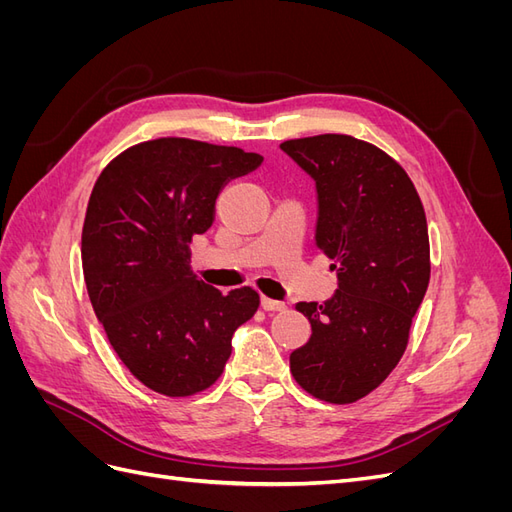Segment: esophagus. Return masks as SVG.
Here are the masks:
<instances>
[{
    "mask_svg": "<svg viewBox=\"0 0 512 512\" xmlns=\"http://www.w3.org/2000/svg\"><path fill=\"white\" fill-rule=\"evenodd\" d=\"M260 307L265 309V312H284V309H286V305L282 301H273L269 297L260 299Z\"/></svg>",
    "mask_w": 512,
    "mask_h": 512,
    "instance_id": "1",
    "label": "esophagus"
}]
</instances>
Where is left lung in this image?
I'll use <instances>...</instances> for the list:
<instances>
[{
    "mask_svg": "<svg viewBox=\"0 0 512 512\" xmlns=\"http://www.w3.org/2000/svg\"><path fill=\"white\" fill-rule=\"evenodd\" d=\"M280 147L316 183V247L337 271L331 299L297 303L312 337L290 354V371L309 395L352 404L408 346L431 273L425 209L406 170L376 145L320 134Z\"/></svg>",
    "mask_w": 512,
    "mask_h": 512,
    "instance_id": "left-lung-1",
    "label": "left lung"
}]
</instances>
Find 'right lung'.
I'll return each instance as SVG.
<instances>
[{
  "label": "right lung",
  "mask_w": 512,
  "mask_h": 512,
  "mask_svg": "<svg viewBox=\"0 0 512 512\" xmlns=\"http://www.w3.org/2000/svg\"><path fill=\"white\" fill-rule=\"evenodd\" d=\"M258 153L190 138H156L108 164L89 196L81 258L89 301L130 374L166 397H188L222 376L232 333L258 292L222 294L190 267V243L213 224L230 179Z\"/></svg>",
  "instance_id": "right-lung-1"
}]
</instances>
